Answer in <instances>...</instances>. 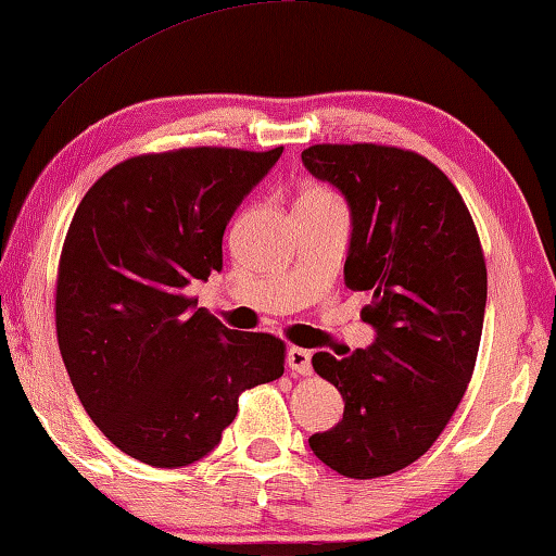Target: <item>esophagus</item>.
<instances>
[{
    "instance_id": "obj_1",
    "label": "esophagus",
    "mask_w": 556,
    "mask_h": 556,
    "mask_svg": "<svg viewBox=\"0 0 556 556\" xmlns=\"http://www.w3.org/2000/svg\"><path fill=\"white\" fill-rule=\"evenodd\" d=\"M287 363L299 375H312V351H306V348L291 345L287 353Z\"/></svg>"
}]
</instances>
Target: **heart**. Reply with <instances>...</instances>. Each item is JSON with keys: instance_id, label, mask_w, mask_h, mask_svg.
<instances>
[{"instance_id": "1", "label": "heart", "mask_w": 556, "mask_h": 556, "mask_svg": "<svg viewBox=\"0 0 556 556\" xmlns=\"http://www.w3.org/2000/svg\"><path fill=\"white\" fill-rule=\"evenodd\" d=\"M301 199H312V201H333V195L326 191V188H321V186H312V188H306V193L301 195Z\"/></svg>"}]
</instances>
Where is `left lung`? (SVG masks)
<instances>
[{"label":"left lung","mask_w":556,"mask_h":556,"mask_svg":"<svg viewBox=\"0 0 556 556\" xmlns=\"http://www.w3.org/2000/svg\"><path fill=\"white\" fill-rule=\"evenodd\" d=\"M301 162L351 205L343 279L368 299L363 321L378 331L341 361L312 357L345 409L308 446L345 478L397 473L439 439L473 375L488 294L481 238L458 188L409 149L314 144Z\"/></svg>","instance_id":"left-lung-1"}]
</instances>
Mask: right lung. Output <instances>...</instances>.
Returning <instances> with one entry per match:
<instances>
[{
  "mask_svg": "<svg viewBox=\"0 0 556 556\" xmlns=\"http://www.w3.org/2000/svg\"><path fill=\"white\" fill-rule=\"evenodd\" d=\"M281 149L184 147L112 166L75 211L55 279V333L90 419L156 468L203 458L244 390L281 378L287 343L195 308L223 269L225 225Z\"/></svg>",
  "mask_w": 556,
  "mask_h": 556,
  "instance_id": "1",
  "label": "right lung"
}]
</instances>
